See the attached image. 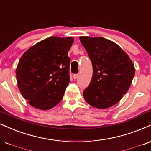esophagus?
<instances>
[{
	"label": "esophagus",
	"instance_id": "1",
	"mask_svg": "<svg viewBox=\"0 0 151 151\" xmlns=\"http://www.w3.org/2000/svg\"><path fill=\"white\" fill-rule=\"evenodd\" d=\"M78 77H79V74H73V78H74V79H77Z\"/></svg>",
	"mask_w": 151,
	"mask_h": 151
}]
</instances>
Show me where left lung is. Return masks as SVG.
Wrapping results in <instances>:
<instances>
[{"label": "left lung", "instance_id": "8db88e82", "mask_svg": "<svg viewBox=\"0 0 151 151\" xmlns=\"http://www.w3.org/2000/svg\"><path fill=\"white\" fill-rule=\"evenodd\" d=\"M93 67L91 80L83 91L88 104L99 109L110 108L119 102L129 88L135 68L120 47L103 37L81 36Z\"/></svg>", "mask_w": 151, "mask_h": 151}]
</instances>
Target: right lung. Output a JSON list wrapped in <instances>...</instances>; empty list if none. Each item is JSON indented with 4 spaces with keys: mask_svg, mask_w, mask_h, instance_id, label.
<instances>
[{
    "mask_svg": "<svg viewBox=\"0 0 151 151\" xmlns=\"http://www.w3.org/2000/svg\"><path fill=\"white\" fill-rule=\"evenodd\" d=\"M73 41L72 37L50 36L21 57L16 70L17 84L32 106L46 110L60 102L70 81L68 53Z\"/></svg>",
    "mask_w": 151,
    "mask_h": 151,
    "instance_id": "add662e5",
    "label": "right lung"
}]
</instances>
